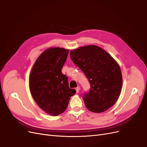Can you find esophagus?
I'll list each match as a JSON object with an SVG mask.
<instances>
[{
	"mask_svg": "<svg viewBox=\"0 0 147 147\" xmlns=\"http://www.w3.org/2000/svg\"><path fill=\"white\" fill-rule=\"evenodd\" d=\"M80 88L79 86H78V87H77L76 88H75V90H76L77 93H78V92H79V91H80Z\"/></svg>",
	"mask_w": 147,
	"mask_h": 147,
	"instance_id": "obj_1",
	"label": "esophagus"
}]
</instances>
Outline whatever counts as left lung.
I'll return each mask as SVG.
<instances>
[{
	"label": "left lung",
	"mask_w": 147,
	"mask_h": 147,
	"mask_svg": "<svg viewBox=\"0 0 147 147\" xmlns=\"http://www.w3.org/2000/svg\"><path fill=\"white\" fill-rule=\"evenodd\" d=\"M74 63L85 74L90 91L83 96L86 108L102 113L112 107L121 93L123 78L117 62L102 48L91 45L70 51Z\"/></svg>",
	"instance_id": "left-lung-1"
}]
</instances>
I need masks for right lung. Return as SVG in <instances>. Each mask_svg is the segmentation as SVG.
I'll return each instance as SVG.
<instances>
[{
    "mask_svg": "<svg viewBox=\"0 0 147 147\" xmlns=\"http://www.w3.org/2000/svg\"><path fill=\"white\" fill-rule=\"evenodd\" d=\"M69 51L59 47L47 49L35 62L29 75V89L34 100L51 116L63 113L76 92L70 89L67 77L61 72Z\"/></svg>",
    "mask_w": 147,
    "mask_h": 147,
    "instance_id": "right-lung-1",
    "label": "right lung"
}]
</instances>
